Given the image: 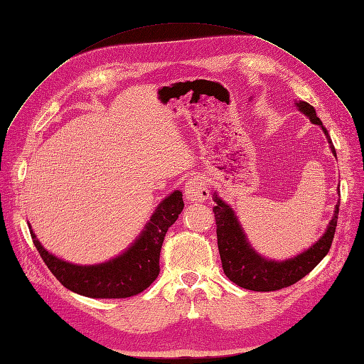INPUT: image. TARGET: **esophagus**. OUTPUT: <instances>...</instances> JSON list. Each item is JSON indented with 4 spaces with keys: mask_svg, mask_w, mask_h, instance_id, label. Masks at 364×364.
<instances>
[{
    "mask_svg": "<svg viewBox=\"0 0 364 364\" xmlns=\"http://www.w3.org/2000/svg\"><path fill=\"white\" fill-rule=\"evenodd\" d=\"M184 196L188 202H203L210 196L208 186L200 177H192L184 186Z\"/></svg>",
    "mask_w": 364,
    "mask_h": 364,
    "instance_id": "obj_1",
    "label": "esophagus"
}]
</instances>
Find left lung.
Here are the masks:
<instances>
[{
	"instance_id": "obj_1",
	"label": "left lung",
	"mask_w": 364,
	"mask_h": 364,
	"mask_svg": "<svg viewBox=\"0 0 364 364\" xmlns=\"http://www.w3.org/2000/svg\"><path fill=\"white\" fill-rule=\"evenodd\" d=\"M294 104L300 113L305 114L314 124L320 126L327 138L331 153L336 156L333 143H331L323 122L315 113V108L305 101H296ZM213 199L215 202L213 211L215 215L217 242L221 264H223L226 277L242 289L252 291H274L293 286L294 282L308 275L327 256L331 241H333L339 214V202L336 203L333 217L328 221L326 232L320 236L318 241H315L309 248L291 259L272 260L263 257L251 247L240 220L235 215L230 205L217 193H214Z\"/></svg>"
}]
</instances>
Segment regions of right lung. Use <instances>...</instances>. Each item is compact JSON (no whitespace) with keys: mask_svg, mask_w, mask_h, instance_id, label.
Masks as SVG:
<instances>
[{"mask_svg":"<svg viewBox=\"0 0 364 364\" xmlns=\"http://www.w3.org/2000/svg\"><path fill=\"white\" fill-rule=\"evenodd\" d=\"M184 208L183 193L173 191L157 205L138 238L122 255L98 264H75L47 251L31 236L50 272L68 290L92 299H124L144 291L159 275V257L168 229Z\"/></svg>","mask_w":364,"mask_h":364,"instance_id":"1","label":"right lung"}]
</instances>
